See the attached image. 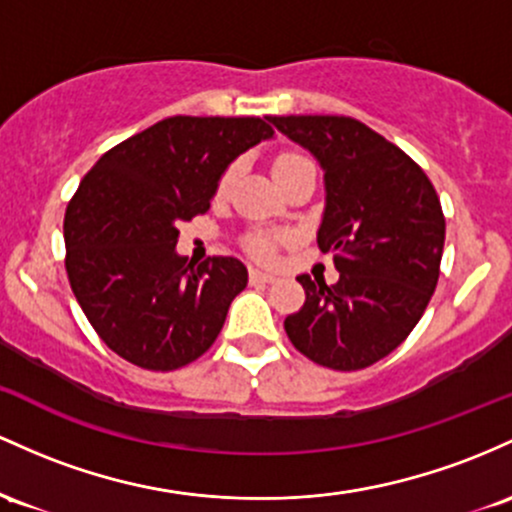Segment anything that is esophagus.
I'll return each mask as SVG.
<instances>
[{"instance_id": "esophagus-1", "label": "esophagus", "mask_w": 512, "mask_h": 512, "mask_svg": "<svg viewBox=\"0 0 512 512\" xmlns=\"http://www.w3.org/2000/svg\"><path fill=\"white\" fill-rule=\"evenodd\" d=\"M249 278H251V283H275V280H278L273 273L258 271V268H251Z\"/></svg>"}]
</instances>
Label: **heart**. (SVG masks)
I'll return each instance as SVG.
<instances>
[{
	"mask_svg": "<svg viewBox=\"0 0 512 512\" xmlns=\"http://www.w3.org/2000/svg\"><path fill=\"white\" fill-rule=\"evenodd\" d=\"M297 159H302V157H297V154H283V157H278V162H275L273 171L280 169V166L290 164V162H297ZM234 171H237V166H229V169L225 171V176H222V179H220V191H225V188L229 186V181H232ZM249 249L254 251L258 258H271L273 256V241H271V237H263V234H256V237L249 239Z\"/></svg>",
	"mask_w": 512,
	"mask_h": 512,
	"instance_id": "1",
	"label": "heart"
}]
</instances>
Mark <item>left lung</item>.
Instances as JSON below:
<instances>
[{"instance_id": "obj_1", "label": "left lung", "mask_w": 512, "mask_h": 512, "mask_svg": "<svg viewBox=\"0 0 512 512\" xmlns=\"http://www.w3.org/2000/svg\"><path fill=\"white\" fill-rule=\"evenodd\" d=\"M317 159L326 205L317 232L338 275H297L304 307L285 319L292 346L331 370H363L401 346L440 275L445 217L433 183L409 154L346 116H273Z\"/></svg>"}]
</instances>
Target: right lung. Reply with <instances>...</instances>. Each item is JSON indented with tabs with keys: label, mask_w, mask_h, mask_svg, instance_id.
Returning a JSON list of instances; mask_svg holds the SVG:
<instances>
[{
	"label": "right lung",
	"mask_w": 512,
	"mask_h": 512,
	"mask_svg": "<svg viewBox=\"0 0 512 512\" xmlns=\"http://www.w3.org/2000/svg\"><path fill=\"white\" fill-rule=\"evenodd\" d=\"M261 118L174 116L91 166L65 212L67 278L108 348L145 370H179L215 343L249 283L239 258L179 256V225L210 210L229 164L271 140Z\"/></svg>",
	"instance_id": "obj_1"
}]
</instances>
